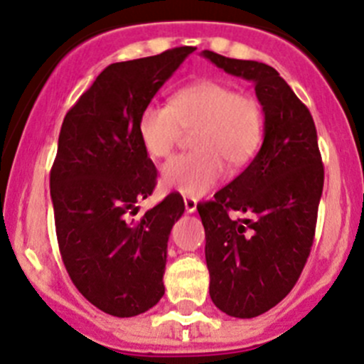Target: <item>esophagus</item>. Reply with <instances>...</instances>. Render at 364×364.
Returning <instances> with one entry per match:
<instances>
[{
	"instance_id": "esophagus-1",
	"label": "esophagus",
	"mask_w": 364,
	"mask_h": 364,
	"mask_svg": "<svg viewBox=\"0 0 364 364\" xmlns=\"http://www.w3.org/2000/svg\"><path fill=\"white\" fill-rule=\"evenodd\" d=\"M196 208H198V199L185 196V210H186V212L192 213V212H196Z\"/></svg>"
}]
</instances>
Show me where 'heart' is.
I'll return each instance as SVG.
<instances>
[{
	"instance_id": "obj_1",
	"label": "heart",
	"mask_w": 364,
	"mask_h": 364,
	"mask_svg": "<svg viewBox=\"0 0 364 364\" xmlns=\"http://www.w3.org/2000/svg\"><path fill=\"white\" fill-rule=\"evenodd\" d=\"M198 152L181 154L161 168L165 188L199 198L223 179L226 163L246 165L264 138V111L259 100L244 91H233L219 80H199L172 95L168 105H147L138 118L141 147L151 158H166L193 132Z\"/></svg>"
}]
</instances>
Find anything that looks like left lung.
Here are the masks:
<instances>
[{"label": "left lung", "instance_id": "8db88e82", "mask_svg": "<svg viewBox=\"0 0 364 364\" xmlns=\"http://www.w3.org/2000/svg\"><path fill=\"white\" fill-rule=\"evenodd\" d=\"M226 73L255 84L264 111L259 154L230 185L199 203L212 301L233 318L280 304L311 253L323 163L311 113L274 68L205 50Z\"/></svg>", "mask_w": 364, "mask_h": 364}]
</instances>
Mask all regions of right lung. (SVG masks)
<instances>
[{
  "instance_id": "add662e5",
  "label": "right lung",
  "mask_w": 364,
  "mask_h": 364,
  "mask_svg": "<svg viewBox=\"0 0 364 364\" xmlns=\"http://www.w3.org/2000/svg\"><path fill=\"white\" fill-rule=\"evenodd\" d=\"M193 50L109 64L60 127L50 172L60 257L80 294L118 318L141 314L165 294L166 242L185 203L168 193L134 219L158 178L138 118Z\"/></svg>"
}]
</instances>
